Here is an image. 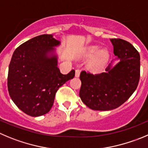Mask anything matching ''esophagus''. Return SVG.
Wrapping results in <instances>:
<instances>
[{"instance_id":"obj_1","label":"esophagus","mask_w":148,"mask_h":148,"mask_svg":"<svg viewBox=\"0 0 148 148\" xmlns=\"http://www.w3.org/2000/svg\"><path fill=\"white\" fill-rule=\"evenodd\" d=\"M79 75H80V70L77 69L75 71V77H79Z\"/></svg>"}]
</instances>
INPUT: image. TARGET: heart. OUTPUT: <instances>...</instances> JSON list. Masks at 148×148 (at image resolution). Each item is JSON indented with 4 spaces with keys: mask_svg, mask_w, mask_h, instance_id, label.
<instances>
[{
    "mask_svg": "<svg viewBox=\"0 0 148 148\" xmlns=\"http://www.w3.org/2000/svg\"><path fill=\"white\" fill-rule=\"evenodd\" d=\"M84 57L91 58L88 63L90 69L95 72H99L105 67L109 61L110 52L107 49H100L99 47L93 45L85 49Z\"/></svg>",
    "mask_w": 148,
    "mask_h": 148,
    "instance_id": "obj_1",
    "label": "heart"
}]
</instances>
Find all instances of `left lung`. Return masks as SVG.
Returning a JSON list of instances; mask_svg holds the SVG:
<instances>
[{"mask_svg":"<svg viewBox=\"0 0 148 148\" xmlns=\"http://www.w3.org/2000/svg\"><path fill=\"white\" fill-rule=\"evenodd\" d=\"M110 41L116 58L105 72L94 75L82 71L79 76L82 82L79 97L91 110L108 111L118 108L130 98L139 83V52L125 40L111 38Z\"/></svg>","mask_w":148,"mask_h":148,"instance_id":"1","label":"left lung"}]
</instances>
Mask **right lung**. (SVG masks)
Instances as JSON below:
<instances>
[{"mask_svg":"<svg viewBox=\"0 0 148 148\" xmlns=\"http://www.w3.org/2000/svg\"><path fill=\"white\" fill-rule=\"evenodd\" d=\"M53 35L38 36L16 48L9 66L8 90L18 108L32 117L45 114L53 105L60 87L74 78L75 71L63 74L58 67Z\"/></svg>","mask_w":148,"mask_h":148,"instance_id":"1","label":"right lung"}]
</instances>
